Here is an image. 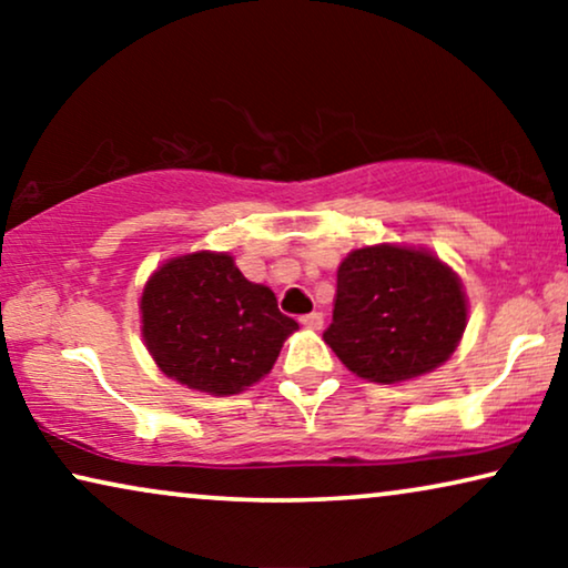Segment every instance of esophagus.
Masks as SVG:
<instances>
[{"label":"esophagus","mask_w":568,"mask_h":568,"mask_svg":"<svg viewBox=\"0 0 568 568\" xmlns=\"http://www.w3.org/2000/svg\"><path fill=\"white\" fill-rule=\"evenodd\" d=\"M300 323L305 325V328L321 331V328H323V313H307V315H302Z\"/></svg>","instance_id":"esophagus-1"}]
</instances>
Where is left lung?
I'll use <instances>...</instances> for the list:
<instances>
[{
    "mask_svg": "<svg viewBox=\"0 0 568 568\" xmlns=\"http://www.w3.org/2000/svg\"><path fill=\"white\" fill-rule=\"evenodd\" d=\"M460 278L437 255L400 245L348 253L323 338L354 375L403 383L447 362L465 331Z\"/></svg>",
    "mask_w": 568,
    "mask_h": 568,
    "instance_id": "obj_1",
    "label": "left lung"
}]
</instances>
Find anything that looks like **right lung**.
Segmentation results:
<instances>
[{
	"instance_id": "add662e5",
	"label": "right lung",
	"mask_w": 568,
	"mask_h": 568,
	"mask_svg": "<svg viewBox=\"0 0 568 568\" xmlns=\"http://www.w3.org/2000/svg\"><path fill=\"white\" fill-rule=\"evenodd\" d=\"M297 323L274 292L240 274L227 253H191L154 271L142 294V333L168 377L209 395H235L274 367Z\"/></svg>"
}]
</instances>
